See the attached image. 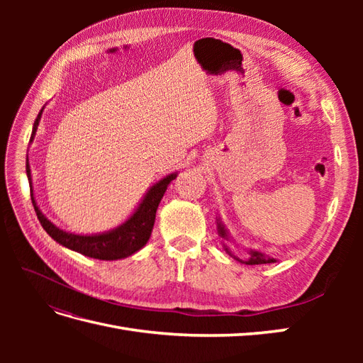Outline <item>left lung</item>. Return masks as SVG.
<instances>
[{"label":"left lung","instance_id":"left-lung-1","mask_svg":"<svg viewBox=\"0 0 363 363\" xmlns=\"http://www.w3.org/2000/svg\"><path fill=\"white\" fill-rule=\"evenodd\" d=\"M218 235L221 236L223 239H228V235H227V232H225V228H224V225L221 224V221H219V219H218ZM224 247H225V245H224ZM225 251L230 252L227 247H225ZM238 260H239V259H238ZM239 262L247 263V265H262V263H272V262H276V259H272V257H269V256L262 255V252H259V251H252V250H251V251H250L248 260H239Z\"/></svg>","mask_w":363,"mask_h":363}]
</instances>
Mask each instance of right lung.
<instances>
[{
	"instance_id": "obj_1",
	"label": "right lung",
	"mask_w": 363,
	"mask_h": 363,
	"mask_svg": "<svg viewBox=\"0 0 363 363\" xmlns=\"http://www.w3.org/2000/svg\"><path fill=\"white\" fill-rule=\"evenodd\" d=\"M40 115H42V111L39 112L35 121V125H33L30 140H33V138L36 135ZM26 171H27L28 183H30L31 203H33V207H35V212L38 215V219L40 225L43 227V230H45V232L60 245L80 252L83 256L100 259V260H118V259L128 257L131 255H135L136 251H139L148 242L152 232V225H155L156 212H157L162 196L164 192H167L168 184L177 177V174H169L160 182H157L155 186H151L150 191L144 196V200H142V203L135 211V213L131 215L124 224H121L119 227L111 230V232H106L101 235L84 236V235H74L69 232H63V230H60L51 221H48L45 215L39 211L35 195H33L28 156L26 162Z\"/></svg>"
}]
</instances>
